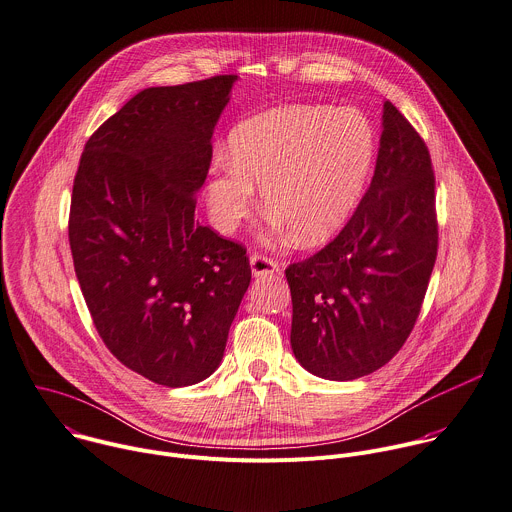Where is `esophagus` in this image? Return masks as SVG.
Masks as SVG:
<instances>
[{
  "label": "esophagus",
  "mask_w": 512,
  "mask_h": 512,
  "mask_svg": "<svg viewBox=\"0 0 512 512\" xmlns=\"http://www.w3.org/2000/svg\"><path fill=\"white\" fill-rule=\"evenodd\" d=\"M249 261H251V271L255 277H267V275H275L281 271V265L275 259L261 255V253L251 255Z\"/></svg>",
  "instance_id": "1"
}]
</instances>
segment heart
<instances>
[{
	"label": "heart",
	"mask_w": 512,
	"mask_h": 512,
	"mask_svg": "<svg viewBox=\"0 0 512 512\" xmlns=\"http://www.w3.org/2000/svg\"><path fill=\"white\" fill-rule=\"evenodd\" d=\"M374 158V130L354 108L287 106L241 122L229 154H217L207 181L213 223L233 233L255 207L261 185L269 223L317 243L356 207Z\"/></svg>",
	"instance_id": "obj_1"
}]
</instances>
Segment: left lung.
Listing matches in <instances>:
<instances>
[{
  "instance_id": "1",
  "label": "left lung",
  "mask_w": 512,
  "mask_h": 512,
  "mask_svg": "<svg viewBox=\"0 0 512 512\" xmlns=\"http://www.w3.org/2000/svg\"><path fill=\"white\" fill-rule=\"evenodd\" d=\"M372 183L346 227L291 263V348L325 380L386 366L420 315L438 253L436 179L424 138L388 100Z\"/></svg>"
}]
</instances>
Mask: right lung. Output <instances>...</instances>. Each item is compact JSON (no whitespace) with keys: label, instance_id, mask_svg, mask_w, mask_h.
I'll list each match as a JSON object with an SVG mask.
<instances>
[{"label":"right lung","instance_id":"1","mask_svg":"<svg viewBox=\"0 0 512 512\" xmlns=\"http://www.w3.org/2000/svg\"><path fill=\"white\" fill-rule=\"evenodd\" d=\"M235 80L138 92L88 138L74 177L68 239L94 327L120 364L166 388L219 368L251 281L245 245L195 215Z\"/></svg>","mask_w":512,"mask_h":512}]
</instances>
